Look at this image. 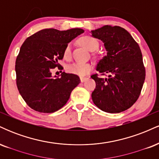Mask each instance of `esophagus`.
Masks as SVG:
<instances>
[{
  "mask_svg": "<svg viewBox=\"0 0 159 159\" xmlns=\"http://www.w3.org/2000/svg\"><path fill=\"white\" fill-rule=\"evenodd\" d=\"M87 79H88V78L87 77H80V80H81V82H84L85 81H87Z\"/></svg>",
  "mask_w": 159,
  "mask_h": 159,
  "instance_id": "1",
  "label": "esophagus"
}]
</instances>
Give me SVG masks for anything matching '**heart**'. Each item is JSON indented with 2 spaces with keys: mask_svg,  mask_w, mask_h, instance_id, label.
<instances>
[{
  "mask_svg": "<svg viewBox=\"0 0 159 159\" xmlns=\"http://www.w3.org/2000/svg\"><path fill=\"white\" fill-rule=\"evenodd\" d=\"M79 43L90 52H93L98 47V43L95 38L90 36H85L79 39ZM71 56V45H67L64 50V57L68 59ZM67 71L69 73L84 76L88 74L92 69V66L90 63H74L67 66Z\"/></svg>",
  "mask_w": 159,
  "mask_h": 159,
  "instance_id": "heart-1",
  "label": "heart"
}]
</instances>
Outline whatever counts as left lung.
Instances as JSON below:
<instances>
[{"instance_id": "8db88e82", "label": "left lung", "mask_w": 159, "mask_h": 159, "mask_svg": "<svg viewBox=\"0 0 159 159\" xmlns=\"http://www.w3.org/2000/svg\"><path fill=\"white\" fill-rule=\"evenodd\" d=\"M92 36L104 43L107 54L100 60L96 69L107 78H91L96 81L92 93L95 105L111 114L124 111L139 97L145 80V68L140 48L135 40L123 27L105 26L90 31Z\"/></svg>"}]
</instances>
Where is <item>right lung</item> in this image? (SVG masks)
<instances>
[{"label": "right lung", "mask_w": 159, "mask_h": 159, "mask_svg": "<svg viewBox=\"0 0 159 159\" xmlns=\"http://www.w3.org/2000/svg\"><path fill=\"white\" fill-rule=\"evenodd\" d=\"M81 28L41 30L27 38L16 61V84L29 107L40 113H53L66 104L80 83L75 74L63 72L52 77L51 69L58 66L69 43L83 34Z\"/></svg>", "instance_id": "1"}]
</instances>
